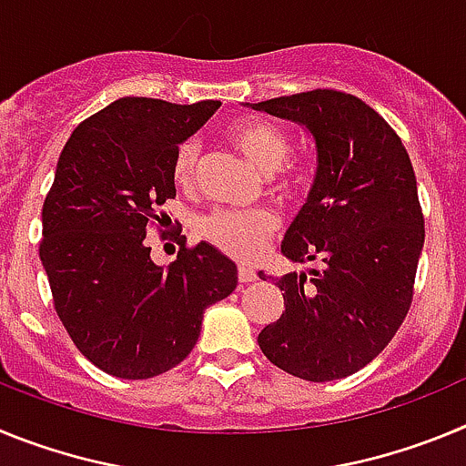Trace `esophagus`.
Wrapping results in <instances>:
<instances>
[{"mask_svg": "<svg viewBox=\"0 0 466 466\" xmlns=\"http://www.w3.org/2000/svg\"><path fill=\"white\" fill-rule=\"evenodd\" d=\"M238 279H240L242 284H249L257 279V273H254L252 268H245V266H240V270H238Z\"/></svg>", "mask_w": 466, "mask_h": 466, "instance_id": "esophagus-1", "label": "esophagus"}]
</instances>
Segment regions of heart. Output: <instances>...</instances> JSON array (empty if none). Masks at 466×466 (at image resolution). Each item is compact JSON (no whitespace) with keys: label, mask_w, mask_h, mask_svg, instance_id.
Segmentation results:
<instances>
[{"label":"heart","mask_w":466,"mask_h":466,"mask_svg":"<svg viewBox=\"0 0 466 466\" xmlns=\"http://www.w3.org/2000/svg\"><path fill=\"white\" fill-rule=\"evenodd\" d=\"M228 139L252 166L261 172H275L289 156V137L278 126L268 121H238L228 127ZM200 166V147L196 139H187L177 147L172 158V179L179 188H193L198 182ZM306 175L294 167L287 172V184H303ZM278 230V217L268 209L236 212V209H217L208 214L198 233L203 240L221 249L224 254L240 261H252L261 254L263 245Z\"/></svg>","instance_id":"obj_1"}]
</instances>
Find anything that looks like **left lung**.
Wrapping results in <instances>:
<instances>
[{"label":"left lung","instance_id":"1","mask_svg":"<svg viewBox=\"0 0 466 466\" xmlns=\"http://www.w3.org/2000/svg\"><path fill=\"white\" fill-rule=\"evenodd\" d=\"M247 106L299 123L315 142V182L282 254L322 261L275 279L284 310L261 329L258 348L303 380L348 378L380 355L410 308L425 245L413 166L385 118L355 95L317 88Z\"/></svg>","mask_w":466,"mask_h":466}]
</instances>
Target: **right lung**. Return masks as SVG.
I'll return each mask as SVG.
<instances>
[{
    "label": "right lung",
    "instance_id": "1",
    "mask_svg": "<svg viewBox=\"0 0 466 466\" xmlns=\"http://www.w3.org/2000/svg\"><path fill=\"white\" fill-rule=\"evenodd\" d=\"M219 106L121 97L86 118L57 160L39 258L60 322L109 376L170 371L196 345L205 310L236 289L238 266L209 242L179 249L170 266L151 261L147 245L177 193V147Z\"/></svg>",
    "mask_w": 466,
    "mask_h": 466
}]
</instances>
